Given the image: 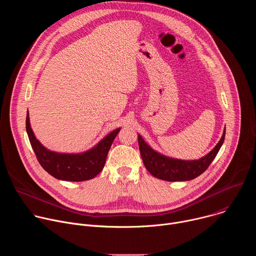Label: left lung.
Segmentation results:
<instances>
[{
    "label": "left lung",
    "mask_w": 256,
    "mask_h": 256,
    "mask_svg": "<svg viewBox=\"0 0 256 256\" xmlns=\"http://www.w3.org/2000/svg\"><path fill=\"white\" fill-rule=\"evenodd\" d=\"M138 140L144 165L153 176L166 181H188L194 179L208 169L222 147L225 130L221 140L208 155L192 161L166 157L154 151L140 134H138Z\"/></svg>",
    "instance_id": "left-lung-1"
}]
</instances>
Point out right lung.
<instances>
[{"label":"right lung","instance_id":"obj_1","mask_svg":"<svg viewBox=\"0 0 256 256\" xmlns=\"http://www.w3.org/2000/svg\"><path fill=\"white\" fill-rule=\"evenodd\" d=\"M120 128L103 138L95 147L80 154H64L48 150L36 138L30 126L29 114L26 116V132L32 149L42 168L60 180L85 181L97 176L103 169L112 144Z\"/></svg>","mask_w":256,"mask_h":256}]
</instances>
